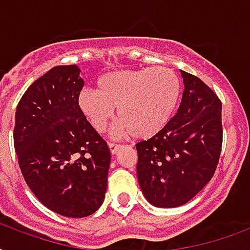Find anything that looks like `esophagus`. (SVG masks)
I'll return each mask as SVG.
<instances>
[{
	"instance_id": "34e87169",
	"label": "esophagus",
	"mask_w": 250,
	"mask_h": 250,
	"mask_svg": "<svg viewBox=\"0 0 250 250\" xmlns=\"http://www.w3.org/2000/svg\"><path fill=\"white\" fill-rule=\"evenodd\" d=\"M122 145L121 144H114V143H109V149H110V152L113 153H117L119 149H121Z\"/></svg>"
}]
</instances>
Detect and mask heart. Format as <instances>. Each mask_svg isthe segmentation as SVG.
Segmentation results:
<instances>
[{"instance_id": "heart-1", "label": "heart", "mask_w": 250, "mask_h": 250, "mask_svg": "<svg viewBox=\"0 0 250 250\" xmlns=\"http://www.w3.org/2000/svg\"><path fill=\"white\" fill-rule=\"evenodd\" d=\"M180 80L168 67L115 71L101 76L97 89L84 88L78 94V106L97 132H104L115 117L121 119L115 135L132 133L148 139L164 129L172 117Z\"/></svg>"}]
</instances>
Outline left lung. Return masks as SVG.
Instances as JSON below:
<instances>
[{
  "instance_id": "obj_1",
  "label": "left lung",
  "mask_w": 250,
  "mask_h": 250,
  "mask_svg": "<svg viewBox=\"0 0 250 250\" xmlns=\"http://www.w3.org/2000/svg\"><path fill=\"white\" fill-rule=\"evenodd\" d=\"M180 74L184 90L176 114L157 135L136 144L137 180L157 208L192 200L213 178L221 157V100L197 76Z\"/></svg>"
}]
</instances>
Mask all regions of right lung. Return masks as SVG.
Listing matches in <instances>:
<instances>
[{
  "label": "right lung",
  "instance_id": "1",
  "mask_svg": "<svg viewBox=\"0 0 250 250\" xmlns=\"http://www.w3.org/2000/svg\"><path fill=\"white\" fill-rule=\"evenodd\" d=\"M76 64L56 66L35 80L15 113L14 148L27 186L48 209L83 218L105 200L110 149L86 121Z\"/></svg>",
  "mask_w": 250,
  "mask_h": 250
}]
</instances>
